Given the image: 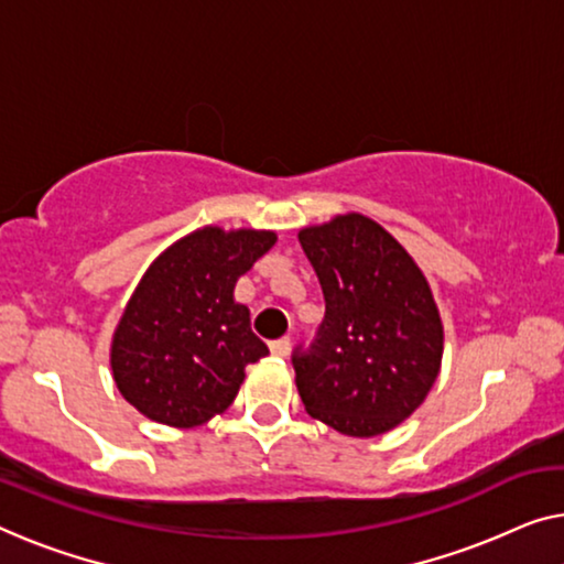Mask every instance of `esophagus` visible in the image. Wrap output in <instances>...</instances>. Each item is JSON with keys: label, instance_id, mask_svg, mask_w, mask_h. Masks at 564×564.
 Segmentation results:
<instances>
[{"label": "esophagus", "instance_id": "obj_1", "mask_svg": "<svg viewBox=\"0 0 564 564\" xmlns=\"http://www.w3.org/2000/svg\"><path fill=\"white\" fill-rule=\"evenodd\" d=\"M271 351H273V355H279V357L289 355V351H291V339H289V336H281V339L271 341Z\"/></svg>", "mask_w": 564, "mask_h": 564}]
</instances>
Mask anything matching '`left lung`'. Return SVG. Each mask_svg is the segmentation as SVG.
I'll return each mask as SVG.
<instances>
[{
  "mask_svg": "<svg viewBox=\"0 0 564 564\" xmlns=\"http://www.w3.org/2000/svg\"><path fill=\"white\" fill-rule=\"evenodd\" d=\"M299 242L326 301L324 322L291 355L301 402L344 435L388 433L438 377L443 326L431 285L365 215L301 230Z\"/></svg>",
  "mask_w": 564,
  "mask_h": 564,
  "instance_id": "8db88e82",
  "label": "left lung"
}]
</instances>
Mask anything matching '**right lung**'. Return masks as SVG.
I'll use <instances>...</instances> for the list:
<instances>
[{
  "mask_svg": "<svg viewBox=\"0 0 564 564\" xmlns=\"http://www.w3.org/2000/svg\"><path fill=\"white\" fill-rule=\"evenodd\" d=\"M273 246L275 232L205 228L151 263L111 347L113 380L139 413L195 427L232 405L246 367L268 355L232 289Z\"/></svg>",
  "mask_w": 564,
  "mask_h": 564,
  "instance_id": "add662e5",
  "label": "right lung"
}]
</instances>
